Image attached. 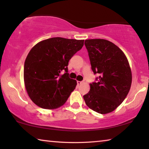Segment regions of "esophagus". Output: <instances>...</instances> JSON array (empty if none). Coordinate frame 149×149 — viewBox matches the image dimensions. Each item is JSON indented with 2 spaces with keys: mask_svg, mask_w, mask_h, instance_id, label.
I'll use <instances>...</instances> for the list:
<instances>
[{
  "mask_svg": "<svg viewBox=\"0 0 149 149\" xmlns=\"http://www.w3.org/2000/svg\"><path fill=\"white\" fill-rule=\"evenodd\" d=\"M77 85H81V84H83V81H77Z\"/></svg>",
  "mask_w": 149,
  "mask_h": 149,
  "instance_id": "obj_1",
  "label": "esophagus"
}]
</instances>
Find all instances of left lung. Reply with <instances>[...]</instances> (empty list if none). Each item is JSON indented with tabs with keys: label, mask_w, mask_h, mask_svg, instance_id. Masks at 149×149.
Masks as SVG:
<instances>
[{
	"label": "left lung",
	"mask_w": 149,
	"mask_h": 149,
	"mask_svg": "<svg viewBox=\"0 0 149 149\" xmlns=\"http://www.w3.org/2000/svg\"><path fill=\"white\" fill-rule=\"evenodd\" d=\"M92 71L99 74L84 96L91 109L99 114L114 110L125 99L132 85V72L125 55L119 47L105 39L85 41Z\"/></svg>",
	"instance_id": "1"
}]
</instances>
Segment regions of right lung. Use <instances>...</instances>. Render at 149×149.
Returning <instances> with one entry per match:
<instances>
[{
    "instance_id": "add662e5",
    "label": "right lung",
    "mask_w": 149,
    "mask_h": 149,
    "mask_svg": "<svg viewBox=\"0 0 149 149\" xmlns=\"http://www.w3.org/2000/svg\"><path fill=\"white\" fill-rule=\"evenodd\" d=\"M84 40L52 37L32 48L24 63V83L30 99L45 109L64 104L77 81L69 77V60L81 49Z\"/></svg>"
}]
</instances>
